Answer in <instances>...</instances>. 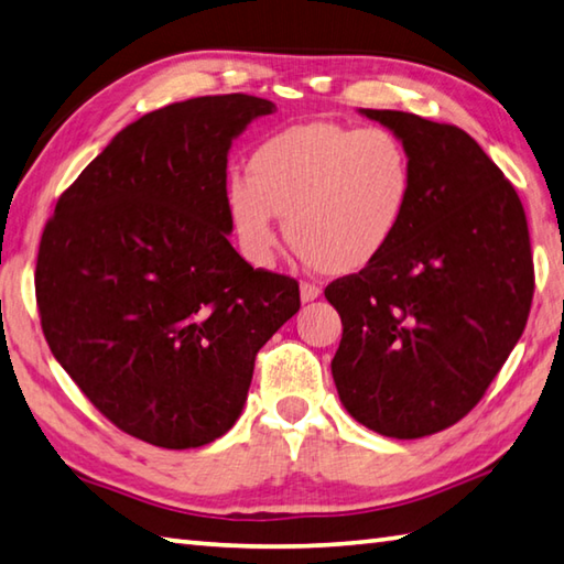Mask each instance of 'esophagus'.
Returning a JSON list of instances; mask_svg holds the SVG:
<instances>
[{"label":"esophagus","instance_id":"esophagus-1","mask_svg":"<svg viewBox=\"0 0 564 564\" xmlns=\"http://www.w3.org/2000/svg\"><path fill=\"white\" fill-rule=\"evenodd\" d=\"M315 297H319V289H317V285L303 281V283H301V301H303V303H313Z\"/></svg>","mask_w":564,"mask_h":564}]
</instances>
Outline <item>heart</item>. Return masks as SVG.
<instances>
[{"mask_svg":"<svg viewBox=\"0 0 564 564\" xmlns=\"http://www.w3.org/2000/svg\"><path fill=\"white\" fill-rule=\"evenodd\" d=\"M405 143L389 129L313 121L257 147L247 178L231 175L225 205L245 259L267 269L285 237L307 267L345 275L391 247L413 197Z\"/></svg>","mask_w":564,"mask_h":564,"instance_id":"1","label":"heart"}]
</instances>
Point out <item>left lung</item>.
<instances>
[{
	"mask_svg": "<svg viewBox=\"0 0 564 564\" xmlns=\"http://www.w3.org/2000/svg\"><path fill=\"white\" fill-rule=\"evenodd\" d=\"M413 159L399 235L325 297L341 317L339 401L386 437L440 433L479 403L521 339L533 301L523 205L467 131L395 109H359Z\"/></svg>",
	"mask_w": 564,
	"mask_h": 564,
	"instance_id": "left-lung-1",
	"label": "left lung"
}]
</instances>
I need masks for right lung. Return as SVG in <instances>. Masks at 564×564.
Returning a JSON list of instances; mask_svg holds the SVG:
<instances>
[{"instance_id": "add662e5", "label": "right lung", "mask_w": 564, "mask_h": 564, "mask_svg": "<svg viewBox=\"0 0 564 564\" xmlns=\"http://www.w3.org/2000/svg\"><path fill=\"white\" fill-rule=\"evenodd\" d=\"M269 99L215 95L131 121L61 195L36 303L53 357L119 430L165 449L237 423L253 359L301 307L229 245L227 156Z\"/></svg>"}]
</instances>
